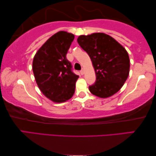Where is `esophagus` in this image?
Returning <instances> with one entry per match:
<instances>
[{
	"label": "esophagus",
	"instance_id": "esophagus-1",
	"mask_svg": "<svg viewBox=\"0 0 156 156\" xmlns=\"http://www.w3.org/2000/svg\"><path fill=\"white\" fill-rule=\"evenodd\" d=\"M80 73H81V75H83V74H84V69L83 68L81 69V71H80Z\"/></svg>",
	"mask_w": 156,
	"mask_h": 156
}]
</instances>
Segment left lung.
<instances>
[{"label": "left lung", "mask_w": 156, "mask_h": 156, "mask_svg": "<svg viewBox=\"0 0 156 156\" xmlns=\"http://www.w3.org/2000/svg\"><path fill=\"white\" fill-rule=\"evenodd\" d=\"M77 42L88 53L95 68L96 81L89 86L90 93L106 98L120 90L130 69L129 57L124 48L104 33L81 35Z\"/></svg>", "instance_id": "left-lung-1"}]
</instances>
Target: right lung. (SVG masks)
<instances>
[{
    "mask_svg": "<svg viewBox=\"0 0 156 156\" xmlns=\"http://www.w3.org/2000/svg\"><path fill=\"white\" fill-rule=\"evenodd\" d=\"M75 36L60 31L52 36L37 51L33 59L32 70L41 91L54 102L70 99L75 90L79 76L73 72L66 58Z\"/></svg>",
    "mask_w": 156,
    "mask_h": 156,
    "instance_id": "right-lung-1",
    "label": "right lung"
}]
</instances>
